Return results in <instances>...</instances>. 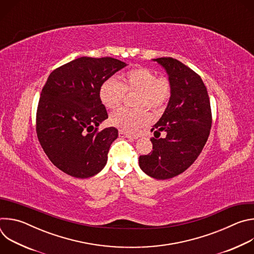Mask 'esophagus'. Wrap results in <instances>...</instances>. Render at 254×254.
Instances as JSON below:
<instances>
[{
  "instance_id": "esophagus-1",
  "label": "esophagus",
  "mask_w": 254,
  "mask_h": 254,
  "mask_svg": "<svg viewBox=\"0 0 254 254\" xmlns=\"http://www.w3.org/2000/svg\"><path fill=\"white\" fill-rule=\"evenodd\" d=\"M119 134H120V136H122V137H127V138H129V139H135V138H137V135H132V134L127 133V132L122 131V130H120Z\"/></svg>"
}]
</instances>
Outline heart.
Wrapping results in <instances>:
<instances>
[{"instance_id": "obj_1", "label": "heart", "mask_w": 254, "mask_h": 254, "mask_svg": "<svg viewBox=\"0 0 254 254\" xmlns=\"http://www.w3.org/2000/svg\"><path fill=\"white\" fill-rule=\"evenodd\" d=\"M117 78L104 80L99 88V98L108 110H116L122 103L126 93L135 92L134 105L137 108H122L111 117V124L127 133H134L151 122V115L146 107L160 112L169 102L173 85L166 75L157 76L146 67H134Z\"/></svg>"}]
</instances>
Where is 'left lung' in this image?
<instances>
[{"instance_id": "8db88e82", "label": "left lung", "mask_w": 254, "mask_h": 254, "mask_svg": "<svg viewBox=\"0 0 254 254\" xmlns=\"http://www.w3.org/2000/svg\"><path fill=\"white\" fill-rule=\"evenodd\" d=\"M165 67L172 81L173 92L151 137L153 151L138 158L147 175L166 180L186 171L198 158L208 139L212 113L207 88L199 74L172 57L154 59ZM166 131V137L155 134Z\"/></svg>"}]
</instances>
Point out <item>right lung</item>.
I'll list each match as a JSON object with an SVG mask.
<instances>
[{
	"label": "right lung",
	"instance_id": "1",
	"mask_svg": "<svg viewBox=\"0 0 254 254\" xmlns=\"http://www.w3.org/2000/svg\"><path fill=\"white\" fill-rule=\"evenodd\" d=\"M125 66L112 57H80L50 73L38 102L36 132L51 163L65 174L85 179L105 166L119 130L97 127L108 118L99 88Z\"/></svg>",
	"mask_w": 254,
	"mask_h": 254
}]
</instances>
